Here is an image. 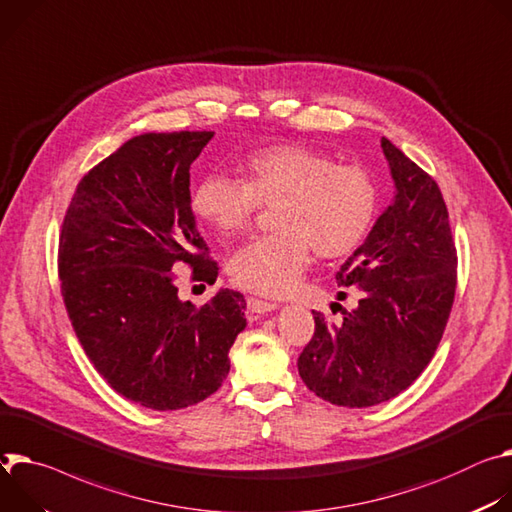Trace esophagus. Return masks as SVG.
<instances>
[{"label": "esophagus", "mask_w": 512, "mask_h": 512, "mask_svg": "<svg viewBox=\"0 0 512 512\" xmlns=\"http://www.w3.org/2000/svg\"><path fill=\"white\" fill-rule=\"evenodd\" d=\"M274 309H276V305H274V303H266V301H262V299H254V297H250V299H248V311H250V313L264 315V313H270V311H274Z\"/></svg>", "instance_id": "obj_1"}]
</instances>
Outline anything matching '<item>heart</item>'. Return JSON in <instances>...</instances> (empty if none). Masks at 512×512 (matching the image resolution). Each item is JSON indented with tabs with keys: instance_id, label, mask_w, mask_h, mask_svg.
<instances>
[{
	"instance_id": "heart-1",
	"label": "heart",
	"mask_w": 512,
	"mask_h": 512,
	"mask_svg": "<svg viewBox=\"0 0 512 512\" xmlns=\"http://www.w3.org/2000/svg\"><path fill=\"white\" fill-rule=\"evenodd\" d=\"M378 191L368 170L297 144L264 148L244 164V183L207 175L193 193L195 213L219 236L250 225L258 205L276 207L274 230L242 246L230 260L240 289L264 297L291 293L305 274L311 248L319 258L352 254L374 223Z\"/></svg>"
}]
</instances>
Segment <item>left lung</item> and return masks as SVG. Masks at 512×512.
<instances>
[{
    "label": "left lung",
    "instance_id": "8db88e82",
    "mask_svg": "<svg viewBox=\"0 0 512 512\" xmlns=\"http://www.w3.org/2000/svg\"><path fill=\"white\" fill-rule=\"evenodd\" d=\"M380 144L392 203L335 274L339 287L360 291L358 305L337 325L313 311L315 333L299 356L307 388L350 409L380 405L419 378L456 295V246L437 183L390 140Z\"/></svg>",
    "mask_w": 512,
    "mask_h": 512
}]
</instances>
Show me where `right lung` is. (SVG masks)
Returning a JSON list of instances; mask_svg holds the SVG:
<instances>
[{
    "instance_id": "1",
    "label": "right lung",
    "mask_w": 512,
    "mask_h": 512,
    "mask_svg": "<svg viewBox=\"0 0 512 512\" xmlns=\"http://www.w3.org/2000/svg\"><path fill=\"white\" fill-rule=\"evenodd\" d=\"M213 132L140 134L77 185L59 240L65 307L107 384L152 411H177L213 394L246 327L244 295L219 289L203 307L179 297L189 264L215 282L197 232L189 168Z\"/></svg>"
}]
</instances>
